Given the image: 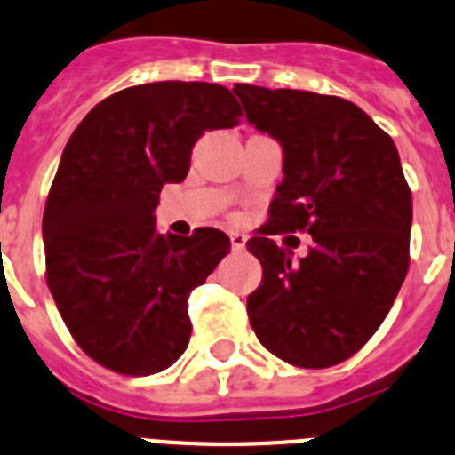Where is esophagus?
<instances>
[{"instance_id": "34e87169", "label": "esophagus", "mask_w": 455, "mask_h": 455, "mask_svg": "<svg viewBox=\"0 0 455 455\" xmlns=\"http://www.w3.org/2000/svg\"><path fill=\"white\" fill-rule=\"evenodd\" d=\"M228 238H231V247L233 251H243L244 244H247V235L240 231H231L228 233Z\"/></svg>"}]
</instances>
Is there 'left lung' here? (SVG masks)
Here are the masks:
<instances>
[{
  "label": "left lung",
  "instance_id": "left-lung-1",
  "mask_svg": "<svg viewBox=\"0 0 455 455\" xmlns=\"http://www.w3.org/2000/svg\"><path fill=\"white\" fill-rule=\"evenodd\" d=\"M247 121L282 144L270 222L247 250L263 279L247 298L263 346L299 369L353 357L385 321L410 266L412 192L396 144L350 100L235 84ZM309 232L304 259L274 243Z\"/></svg>",
  "mask_w": 455,
  "mask_h": 455
}]
</instances>
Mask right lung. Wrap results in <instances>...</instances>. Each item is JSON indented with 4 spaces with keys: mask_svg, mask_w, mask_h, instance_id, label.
I'll return each mask as SVG.
<instances>
[{
    "mask_svg": "<svg viewBox=\"0 0 455 455\" xmlns=\"http://www.w3.org/2000/svg\"><path fill=\"white\" fill-rule=\"evenodd\" d=\"M238 100L208 82H153L98 102L63 148L43 212L45 279L93 362L124 375L185 353L188 298L231 243L217 228L162 235L153 211L180 183L204 130L238 125Z\"/></svg>",
    "mask_w": 455,
    "mask_h": 455,
    "instance_id": "obj_1",
    "label": "right lung"
}]
</instances>
